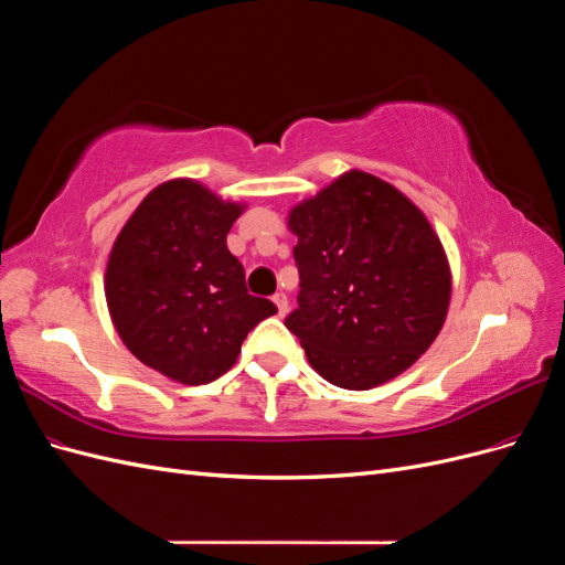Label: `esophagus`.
<instances>
[{"label": "esophagus", "mask_w": 565, "mask_h": 565, "mask_svg": "<svg viewBox=\"0 0 565 565\" xmlns=\"http://www.w3.org/2000/svg\"><path fill=\"white\" fill-rule=\"evenodd\" d=\"M273 301H276V306H278V316H285L287 309H289L287 297L282 292H278V295H273Z\"/></svg>", "instance_id": "34e87169"}]
</instances>
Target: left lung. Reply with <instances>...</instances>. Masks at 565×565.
<instances>
[{"label": "left lung", "instance_id": "1", "mask_svg": "<svg viewBox=\"0 0 565 565\" xmlns=\"http://www.w3.org/2000/svg\"><path fill=\"white\" fill-rule=\"evenodd\" d=\"M299 237L297 334L320 377L367 391L413 365L450 303L446 252L426 216L391 183L349 172L289 214Z\"/></svg>", "mask_w": 565, "mask_h": 565}]
</instances>
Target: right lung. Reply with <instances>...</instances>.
Masks as SVG:
<instances>
[{"label":"right lung","instance_id":"right-lung-1","mask_svg":"<svg viewBox=\"0 0 565 565\" xmlns=\"http://www.w3.org/2000/svg\"><path fill=\"white\" fill-rule=\"evenodd\" d=\"M241 204L195 181L158 185L113 245L106 299L125 347L181 384H210L237 361L245 337L276 303L252 297L226 247Z\"/></svg>","mask_w":565,"mask_h":565}]
</instances>
